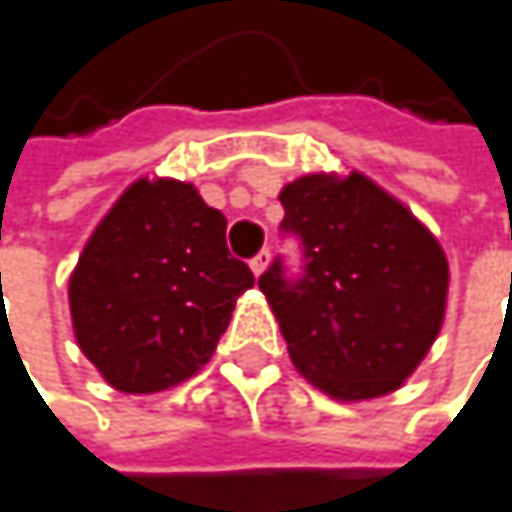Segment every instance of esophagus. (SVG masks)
<instances>
[{
    "label": "esophagus",
    "instance_id": "esophagus-1",
    "mask_svg": "<svg viewBox=\"0 0 512 512\" xmlns=\"http://www.w3.org/2000/svg\"><path fill=\"white\" fill-rule=\"evenodd\" d=\"M267 267H270V248L258 251V254H254V258H251V270H254V276H261Z\"/></svg>",
    "mask_w": 512,
    "mask_h": 512
}]
</instances>
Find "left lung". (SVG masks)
I'll use <instances>...</instances> for the list:
<instances>
[{"instance_id": "obj_1", "label": "left lung", "mask_w": 512, "mask_h": 512, "mask_svg": "<svg viewBox=\"0 0 512 512\" xmlns=\"http://www.w3.org/2000/svg\"><path fill=\"white\" fill-rule=\"evenodd\" d=\"M300 245L258 279L294 367L340 400L394 391L443 324L449 267L437 239L370 178L303 175L279 194Z\"/></svg>"}]
</instances>
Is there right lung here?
Wrapping results in <instances>:
<instances>
[{
  "mask_svg": "<svg viewBox=\"0 0 512 512\" xmlns=\"http://www.w3.org/2000/svg\"><path fill=\"white\" fill-rule=\"evenodd\" d=\"M254 285L227 248V218L185 181H136L102 218L69 282L81 352L118 391L194 376Z\"/></svg>",
  "mask_w": 512,
  "mask_h": 512,
  "instance_id": "1",
  "label": "right lung"
}]
</instances>
